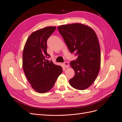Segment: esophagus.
I'll return each instance as SVG.
<instances>
[{
  "mask_svg": "<svg viewBox=\"0 0 122 122\" xmlns=\"http://www.w3.org/2000/svg\"><path fill=\"white\" fill-rule=\"evenodd\" d=\"M64 67L66 68H69V62H67V61H66V62H64Z\"/></svg>",
  "mask_w": 122,
  "mask_h": 122,
  "instance_id": "34e87169",
  "label": "esophagus"
}]
</instances>
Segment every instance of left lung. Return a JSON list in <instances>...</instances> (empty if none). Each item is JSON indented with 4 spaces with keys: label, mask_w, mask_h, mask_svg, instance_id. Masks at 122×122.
<instances>
[{
    "label": "left lung",
    "mask_w": 122,
    "mask_h": 122,
    "mask_svg": "<svg viewBox=\"0 0 122 122\" xmlns=\"http://www.w3.org/2000/svg\"><path fill=\"white\" fill-rule=\"evenodd\" d=\"M57 28L70 52L78 56L70 62L75 74L69 83L77 90H86L95 81L100 68V47L96 34L80 23L62 25Z\"/></svg>",
    "instance_id": "obj_1"
}]
</instances>
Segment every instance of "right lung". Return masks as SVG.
Wrapping results in <instances>:
<instances>
[{
	"label": "right lung",
	"mask_w": 122,
	"mask_h": 122,
	"mask_svg": "<svg viewBox=\"0 0 122 122\" xmlns=\"http://www.w3.org/2000/svg\"><path fill=\"white\" fill-rule=\"evenodd\" d=\"M55 29L48 26L33 32L24 47L23 71L32 88L39 93L50 91L62 72L61 66L46 61L50 56L47 52V41Z\"/></svg>",
	"instance_id": "obj_1"
}]
</instances>
